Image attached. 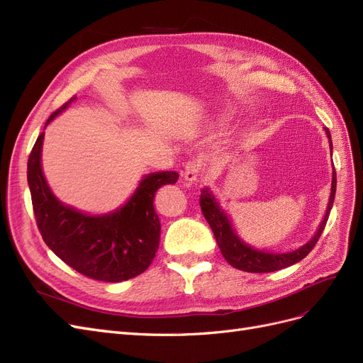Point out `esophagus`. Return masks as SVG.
<instances>
[{
    "label": "esophagus",
    "instance_id": "34e87169",
    "mask_svg": "<svg viewBox=\"0 0 363 363\" xmlns=\"http://www.w3.org/2000/svg\"><path fill=\"white\" fill-rule=\"evenodd\" d=\"M201 170H202V161L201 160H190L184 167L182 177L185 181L196 182L199 179V177H201Z\"/></svg>",
    "mask_w": 363,
    "mask_h": 363
}]
</instances>
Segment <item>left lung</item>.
I'll list each match as a JSON object with an SVG mask.
<instances>
[{
    "mask_svg": "<svg viewBox=\"0 0 363 363\" xmlns=\"http://www.w3.org/2000/svg\"><path fill=\"white\" fill-rule=\"evenodd\" d=\"M327 137H329V143H330V150L332 147V137L330 131L325 130ZM335 193H336V172L333 167L332 173V189H330V199H329V205H327V211L325 216L321 221V225L318 230L315 232V235L312 237L311 241H308L305 245H301L300 249H296L288 253H272V252H262L258 249H253L252 245L245 244L237 233L233 230L230 220L228 218L226 213L220 208L216 196L213 191L208 189H203L201 193V209L202 214L206 218V221L211 226L216 241L220 247L221 255L225 256V259L233 267L238 268L241 272H247V273H270V272H277L282 270V268H286L292 264H297L303 258L311 253V250L315 247V244L320 240L321 233L325 228L327 220H329L333 201H335Z\"/></svg>",
    "mask_w": 363,
    "mask_h": 363,
    "instance_id": "1",
    "label": "left lung"
}]
</instances>
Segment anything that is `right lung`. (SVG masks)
Wrapping results in <instances>:
<instances>
[{
	"instance_id": "1",
	"label": "right lung",
	"mask_w": 363,
	"mask_h": 363,
	"mask_svg": "<svg viewBox=\"0 0 363 363\" xmlns=\"http://www.w3.org/2000/svg\"><path fill=\"white\" fill-rule=\"evenodd\" d=\"M77 96L54 111L45 126L66 110ZM42 133L27 164L33 211L45 244L78 273L101 282H123L142 274L155 258L161 225L154 197L162 185L174 184L177 172L149 173L122 208L90 216L62 203L52 194L42 172Z\"/></svg>"
}]
</instances>
